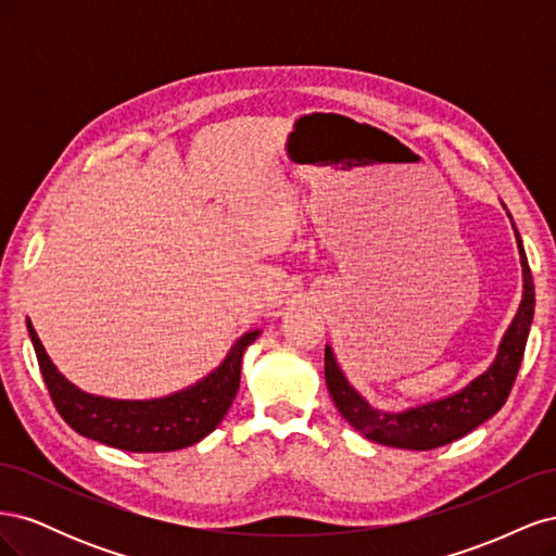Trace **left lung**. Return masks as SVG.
I'll return each mask as SVG.
<instances>
[{
	"mask_svg": "<svg viewBox=\"0 0 556 556\" xmlns=\"http://www.w3.org/2000/svg\"><path fill=\"white\" fill-rule=\"evenodd\" d=\"M506 208V204H503ZM508 213V211H506ZM510 223L513 215L508 213ZM519 262H521V301L510 327L503 333L494 362L484 374L470 380L459 392L435 399L406 410H380L371 406L341 371L331 345H325V380L336 408L364 439L401 450H433L462 439L486 419L494 417L506 403L517 378L529 339L535 292L525 245L513 223Z\"/></svg>",
	"mask_w": 556,
	"mask_h": 556,
	"instance_id": "8db88e82",
	"label": "left lung"
}]
</instances>
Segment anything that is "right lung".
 I'll use <instances>...</instances> for the list:
<instances>
[{
    "instance_id": "obj_1",
    "label": "right lung",
    "mask_w": 556,
    "mask_h": 556,
    "mask_svg": "<svg viewBox=\"0 0 556 556\" xmlns=\"http://www.w3.org/2000/svg\"><path fill=\"white\" fill-rule=\"evenodd\" d=\"M27 331L50 399L64 422L86 439L127 452H172L206 439L223 422L239 392L243 352L262 333V329L245 331L220 366L185 390L162 399L129 401L78 390L50 362L29 319Z\"/></svg>"
}]
</instances>
